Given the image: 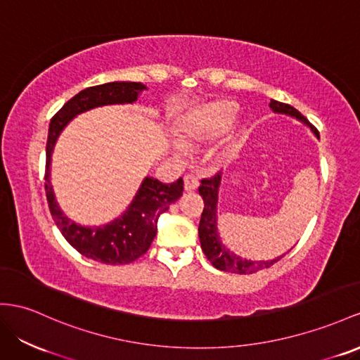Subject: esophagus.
Returning <instances> with one entry per match:
<instances>
[{
    "mask_svg": "<svg viewBox=\"0 0 360 360\" xmlns=\"http://www.w3.org/2000/svg\"><path fill=\"white\" fill-rule=\"evenodd\" d=\"M198 187H199V179L195 176V174H186V176H184V190L193 191Z\"/></svg>",
    "mask_w": 360,
    "mask_h": 360,
    "instance_id": "esophagus-1",
    "label": "esophagus"
}]
</instances>
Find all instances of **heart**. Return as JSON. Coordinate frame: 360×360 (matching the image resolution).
<instances>
[{
  "label": "heart",
  "instance_id": "b5f03b06",
  "mask_svg": "<svg viewBox=\"0 0 360 360\" xmlns=\"http://www.w3.org/2000/svg\"><path fill=\"white\" fill-rule=\"evenodd\" d=\"M237 105L231 100H216L188 109L174 123V135L184 144L211 141L229 131L237 117Z\"/></svg>",
  "mask_w": 360,
  "mask_h": 360
}]
</instances>
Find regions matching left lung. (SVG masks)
Wrapping results in <instances>:
<instances>
[{
  "mask_svg": "<svg viewBox=\"0 0 360 360\" xmlns=\"http://www.w3.org/2000/svg\"><path fill=\"white\" fill-rule=\"evenodd\" d=\"M269 108L274 110L275 114H284L292 118H297L298 122L306 124L310 131L315 134L316 138H319V134L315 127H313L309 120L304 117L301 112L290 105L280 103L276 100H271ZM220 181H222V173H217L214 178L210 179H202V186L199 187V195L202 196L205 202L204 211H202L200 216V224H199V238H200V246L202 251L207 255V259L211 262L216 269L225 271V272H233V274H254L262 269L269 268L274 263L283 259V255L275 257L272 260H250L234 254L229 251V248L222 242V237H220L219 228H217V202H219V187Z\"/></svg>",
  "mask_w": 360,
  "mask_h": 360,
  "instance_id": "left-lung-1",
  "label": "left lung"
}]
</instances>
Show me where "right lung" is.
Here are the masks:
<instances>
[{"mask_svg":"<svg viewBox=\"0 0 360 360\" xmlns=\"http://www.w3.org/2000/svg\"><path fill=\"white\" fill-rule=\"evenodd\" d=\"M146 89L140 82H109L86 88L60 108L49 129L45 193L54 224L75 250L86 259L105 264L132 263L149 250L160 216L182 196V178L173 184H162L147 174L122 214L105 225L85 226L71 220L58 204L51 186V156L59 135L72 118L100 106L132 105Z\"/></svg>","mask_w":360,"mask_h":360,"instance_id":"right-lung-1","label":"right lung"}]
</instances>
